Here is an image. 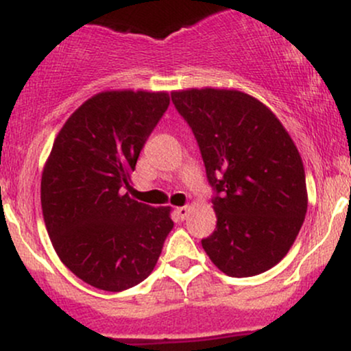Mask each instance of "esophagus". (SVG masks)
<instances>
[{"label":"esophagus","instance_id":"obj_1","mask_svg":"<svg viewBox=\"0 0 351 351\" xmlns=\"http://www.w3.org/2000/svg\"><path fill=\"white\" fill-rule=\"evenodd\" d=\"M175 213H176V215H178L180 219H186L188 213H189V206H180V208H176Z\"/></svg>","mask_w":351,"mask_h":351}]
</instances>
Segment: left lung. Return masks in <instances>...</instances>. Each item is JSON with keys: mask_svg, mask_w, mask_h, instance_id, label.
Returning <instances> with one entry per match:
<instances>
[{"mask_svg": "<svg viewBox=\"0 0 351 351\" xmlns=\"http://www.w3.org/2000/svg\"><path fill=\"white\" fill-rule=\"evenodd\" d=\"M206 168L216 229L201 241L231 277H251L280 263L307 213L304 163L277 117L239 90L173 92Z\"/></svg>", "mask_w": 351, "mask_h": 351, "instance_id": "1", "label": "left lung"}]
</instances>
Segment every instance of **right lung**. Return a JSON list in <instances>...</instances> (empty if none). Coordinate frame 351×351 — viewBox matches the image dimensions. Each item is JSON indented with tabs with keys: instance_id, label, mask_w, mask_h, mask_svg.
<instances>
[{
	"instance_id": "add662e5",
	"label": "right lung",
	"mask_w": 351,
	"mask_h": 351,
	"mask_svg": "<svg viewBox=\"0 0 351 351\" xmlns=\"http://www.w3.org/2000/svg\"><path fill=\"white\" fill-rule=\"evenodd\" d=\"M168 106L167 92H102L52 145L41 181L44 223L59 259L92 287L120 292L147 279L173 229L170 208L125 193Z\"/></svg>"
}]
</instances>
